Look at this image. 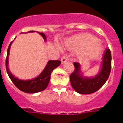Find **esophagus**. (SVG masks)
<instances>
[{
	"instance_id": "esophagus-1",
	"label": "esophagus",
	"mask_w": 123,
	"mask_h": 123,
	"mask_svg": "<svg viewBox=\"0 0 123 123\" xmlns=\"http://www.w3.org/2000/svg\"><path fill=\"white\" fill-rule=\"evenodd\" d=\"M68 60V57H67V55H63V56L61 58V61H62V63L63 64L64 63H65Z\"/></svg>"
}]
</instances>
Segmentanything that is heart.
I'll return each mask as SVG.
<instances>
[{
    "instance_id": "1",
    "label": "heart",
    "mask_w": 123,
    "mask_h": 123,
    "mask_svg": "<svg viewBox=\"0 0 123 123\" xmlns=\"http://www.w3.org/2000/svg\"><path fill=\"white\" fill-rule=\"evenodd\" d=\"M66 45L73 50L86 48L84 55L87 58L95 57L101 51V46L97 39L88 34H81L69 38L66 41Z\"/></svg>"
}]
</instances>
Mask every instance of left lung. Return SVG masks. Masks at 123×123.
<instances>
[{
  "label": "left lung",
  "mask_w": 123,
  "mask_h": 123,
  "mask_svg": "<svg viewBox=\"0 0 123 123\" xmlns=\"http://www.w3.org/2000/svg\"><path fill=\"white\" fill-rule=\"evenodd\" d=\"M74 69L69 79L71 86L77 92L81 94L94 93L100 89L107 81L111 67V54L109 48H106L102 58V69L98 74L92 78L83 77L81 74L80 64L74 62Z\"/></svg>",
  "instance_id": "8db88e82"
}]
</instances>
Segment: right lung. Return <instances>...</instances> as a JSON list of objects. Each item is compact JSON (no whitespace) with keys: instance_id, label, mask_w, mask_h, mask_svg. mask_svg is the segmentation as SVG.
<instances>
[{"instance_id":"1","label":"right lung","mask_w":123,"mask_h":123,"mask_svg":"<svg viewBox=\"0 0 123 123\" xmlns=\"http://www.w3.org/2000/svg\"><path fill=\"white\" fill-rule=\"evenodd\" d=\"M34 32V31H30L27 32ZM44 38V41H46V36L45 34L43 32H39ZM13 41L10 42L9 46L7 50V54H6V61H5V66H6V70L8 76L10 78L13 83L15 85V86L18 88V89L23 91L26 93H36V92H41L44 91L47 87L50 80V74L55 68L58 67L61 63V61L60 60H50L47 63V65L44 68L41 74L34 79L31 80H21L18 78H15L12 74L11 73L8 68V55H9L10 49L11 44H12Z\"/></svg>"}]
</instances>
